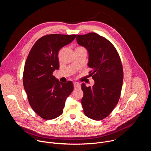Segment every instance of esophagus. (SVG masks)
Wrapping results in <instances>:
<instances>
[{
    "label": "esophagus",
    "mask_w": 151,
    "mask_h": 151,
    "mask_svg": "<svg viewBox=\"0 0 151 151\" xmlns=\"http://www.w3.org/2000/svg\"><path fill=\"white\" fill-rule=\"evenodd\" d=\"M73 85H74V88H79L81 87V85L78 82H74L73 83Z\"/></svg>",
    "instance_id": "1"
}]
</instances>
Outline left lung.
<instances>
[{"instance_id":"left-lung-1","label":"left lung","mask_w":151,"mask_h":151,"mask_svg":"<svg viewBox=\"0 0 151 151\" xmlns=\"http://www.w3.org/2000/svg\"><path fill=\"white\" fill-rule=\"evenodd\" d=\"M76 40L88 51V66L93 69L90 75L94 80L92 87L84 83L81 85L83 113L92 119L101 120L114 110L120 97L123 81L121 59L112 43L96 33L78 35Z\"/></svg>"}]
</instances>
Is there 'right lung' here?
Segmentation results:
<instances>
[{
    "label": "right lung",
    "mask_w": 151,
    "mask_h": 151,
    "mask_svg": "<svg viewBox=\"0 0 151 151\" xmlns=\"http://www.w3.org/2000/svg\"><path fill=\"white\" fill-rule=\"evenodd\" d=\"M76 35L51 34L39 39L27 58L23 85L29 104L41 118L52 119L61 115L67 98L73 90L70 81L63 83L52 75L59 69L58 54Z\"/></svg>",
    "instance_id": "add662e5"
}]
</instances>
